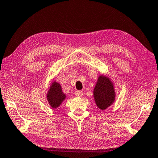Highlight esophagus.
I'll list each match as a JSON object with an SVG mask.
<instances>
[{"label": "esophagus", "mask_w": 158, "mask_h": 158, "mask_svg": "<svg viewBox=\"0 0 158 158\" xmlns=\"http://www.w3.org/2000/svg\"><path fill=\"white\" fill-rule=\"evenodd\" d=\"M75 94H76V96H78V97H82L83 96V92H81V91H76L75 92Z\"/></svg>", "instance_id": "34e87169"}]
</instances>
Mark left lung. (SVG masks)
Listing matches in <instances>:
<instances>
[{"label":"left lung","mask_w":158,"mask_h":158,"mask_svg":"<svg viewBox=\"0 0 158 158\" xmlns=\"http://www.w3.org/2000/svg\"><path fill=\"white\" fill-rule=\"evenodd\" d=\"M94 98L99 109L106 110L115 101V90L112 81L107 76L100 75L94 89Z\"/></svg>","instance_id":"1"}]
</instances>
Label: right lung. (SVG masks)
I'll use <instances>...</instances> for the list:
<instances>
[{
	"label": "right lung",
	"instance_id": "1",
	"mask_svg": "<svg viewBox=\"0 0 158 158\" xmlns=\"http://www.w3.org/2000/svg\"><path fill=\"white\" fill-rule=\"evenodd\" d=\"M66 98V96L63 93L60 83L55 81L51 83L48 93L46 94V99L52 109H56L59 107Z\"/></svg>",
	"mask_w": 158,
	"mask_h": 158
}]
</instances>
